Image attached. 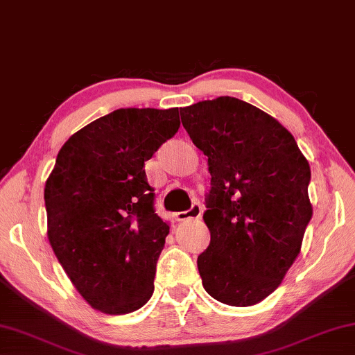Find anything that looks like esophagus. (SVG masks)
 <instances>
[{
    "instance_id": "1",
    "label": "esophagus",
    "mask_w": 355,
    "mask_h": 355,
    "mask_svg": "<svg viewBox=\"0 0 355 355\" xmlns=\"http://www.w3.org/2000/svg\"><path fill=\"white\" fill-rule=\"evenodd\" d=\"M177 219L178 221H187V219H194V218H200L202 216V205L200 204H193V207L187 211H180L177 213Z\"/></svg>"
}]
</instances>
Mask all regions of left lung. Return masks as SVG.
<instances>
[{"mask_svg":"<svg viewBox=\"0 0 355 355\" xmlns=\"http://www.w3.org/2000/svg\"><path fill=\"white\" fill-rule=\"evenodd\" d=\"M180 114L211 175L204 213L210 245L198 257L202 284L226 305H256L300 254L313 216L309 164L288 129L245 101L219 96Z\"/></svg>","mask_w":355,"mask_h":355,"instance_id":"1","label":"left lung"}]
</instances>
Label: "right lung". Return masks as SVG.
I'll list each match as a JSON object with an SVG mask.
<instances>
[{
	"label": "right lung",
	"mask_w": 355,
	"mask_h": 355,
	"mask_svg": "<svg viewBox=\"0 0 355 355\" xmlns=\"http://www.w3.org/2000/svg\"><path fill=\"white\" fill-rule=\"evenodd\" d=\"M180 128L178 109H118L67 139L46 182L47 237L92 308L128 314L155 291L168 224L145 161Z\"/></svg>",
	"instance_id": "1"
}]
</instances>
